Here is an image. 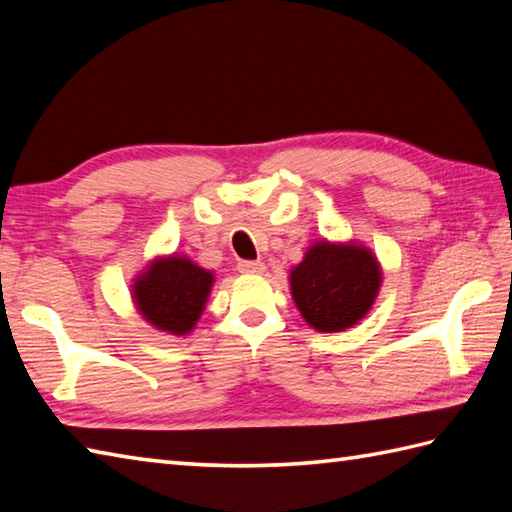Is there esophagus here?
<instances>
[{"label":"esophagus","mask_w":512,"mask_h":512,"mask_svg":"<svg viewBox=\"0 0 512 512\" xmlns=\"http://www.w3.org/2000/svg\"><path fill=\"white\" fill-rule=\"evenodd\" d=\"M237 268H239V273H244V275H264L266 273L264 262H239Z\"/></svg>","instance_id":"34e87169"}]
</instances>
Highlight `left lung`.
Wrapping results in <instances>:
<instances>
[{"label": "left lung", "mask_w": 512, "mask_h": 512, "mask_svg": "<svg viewBox=\"0 0 512 512\" xmlns=\"http://www.w3.org/2000/svg\"><path fill=\"white\" fill-rule=\"evenodd\" d=\"M290 295L312 330L345 332L367 317L383 286L372 248L350 239H317L290 268Z\"/></svg>", "instance_id": "8db88e82"}]
</instances>
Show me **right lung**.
<instances>
[{
    "instance_id": "1",
    "label": "right lung",
    "mask_w": 512,
    "mask_h": 512,
    "mask_svg": "<svg viewBox=\"0 0 512 512\" xmlns=\"http://www.w3.org/2000/svg\"><path fill=\"white\" fill-rule=\"evenodd\" d=\"M213 284V270L187 255H158L132 279V301L151 328L187 336L198 325Z\"/></svg>"
}]
</instances>
